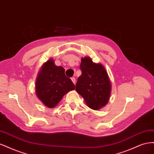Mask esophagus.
<instances>
[{"label": "esophagus", "instance_id": "34e87169", "mask_svg": "<svg viewBox=\"0 0 154 154\" xmlns=\"http://www.w3.org/2000/svg\"><path fill=\"white\" fill-rule=\"evenodd\" d=\"M71 80L74 83V84L75 85V83H76V79H75V78H74V77L71 78Z\"/></svg>", "mask_w": 154, "mask_h": 154}]
</instances>
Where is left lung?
<instances>
[{
	"instance_id": "left-lung-1",
	"label": "left lung",
	"mask_w": 154,
	"mask_h": 154,
	"mask_svg": "<svg viewBox=\"0 0 154 154\" xmlns=\"http://www.w3.org/2000/svg\"><path fill=\"white\" fill-rule=\"evenodd\" d=\"M82 75L78 78L76 91L84 98L91 109L97 110L109 100L111 85L104 67L85 57L80 64Z\"/></svg>"
}]
</instances>
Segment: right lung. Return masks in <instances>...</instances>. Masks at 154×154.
Instances as JSON below:
<instances>
[{
    "instance_id": "1",
    "label": "right lung",
    "mask_w": 154,
    "mask_h": 154,
    "mask_svg": "<svg viewBox=\"0 0 154 154\" xmlns=\"http://www.w3.org/2000/svg\"><path fill=\"white\" fill-rule=\"evenodd\" d=\"M74 88L71 79L65 74V69L55 66L53 59L44 63L36 82V95L49 108L54 107L64 94Z\"/></svg>"
}]
</instances>
